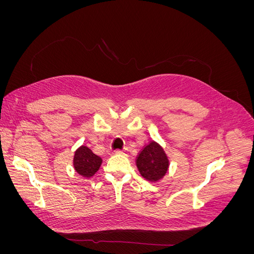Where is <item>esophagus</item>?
I'll use <instances>...</instances> for the list:
<instances>
[{"instance_id": "34e87169", "label": "esophagus", "mask_w": 254, "mask_h": 254, "mask_svg": "<svg viewBox=\"0 0 254 254\" xmlns=\"http://www.w3.org/2000/svg\"><path fill=\"white\" fill-rule=\"evenodd\" d=\"M129 151L128 148H124V149H117L115 150V153H119V155H127Z\"/></svg>"}]
</instances>
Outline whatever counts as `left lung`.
I'll list each match as a JSON object with an SVG mask.
<instances>
[{
    "label": "left lung",
    "instance_id": "left-lung-1",
    "mask_svg": "<svg viewBox=\"0 0 254 254\" xmlns=\"http://www.w3.org/2000/svg\"><path fill=\"white\" fill-rule=\"evenodd\" d=\"M170 161L163 148L151 141L146 145L136 158V166L146 180L156 182L162 179L168 170Z\"/></svg>",
    "mask_w": 254,
    "mask_h": 254
}]
</instances>
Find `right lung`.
Masks as SVG:
<instances>
[{"label": "right lung", "instance_id": "add662e5", "mask_svg": "<svg viewBox=\"0 0 254 254\" xmlns=\"http://www.w3.org/2000/svg\"><path fill=\"white\" fill-rule=\"evenodd\" d=\"M102 159L95 153L92 152L87 146H80V147L75 151L73 165L75 171L80 176L90 178L93 176L102 165Z\"/></svg>", "mask_w": 254, "mask_h": 254}]
</instances>
